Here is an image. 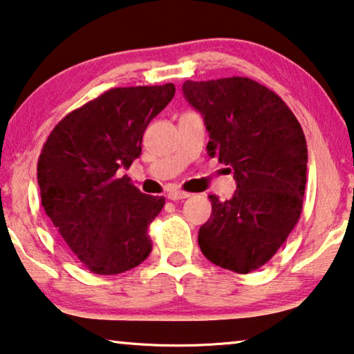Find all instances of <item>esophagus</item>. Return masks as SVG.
I'll use <instances>...</instances> for the list:
<instances>
[{"label": "esophagus", "instance_id": "obj_1", "mask_svg": "<svg viewBox=\"0 0 354 354\" xmlns=\"http://www.w3.org/2000/svg\"><path fill=\"white\" fill-rule=\"evenodd\" d=\"M167 197L170 200H175V202H176V200H183V198L191 197V194L184 192V191H176V189H171V191H168Z\"/></svg>", "mask_w": 354, "mask_h": 354}]
</instances>
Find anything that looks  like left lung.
Wrapping results in <instances>:
<instances>
[{"mask_svg":"<svg viewBox=\"0 0 354 354\" xmlns=\"http://www.w3.org/2000/svg\"><path fill=\"white\" fill-rule=\"evenodd\" d=\"M183 92L203 115L208 154L229 165L236 181L232 198L209 195L200 250L227 270H257L275 256L302 213L308 162L302 127L275 92L250 77L186 81Z\"/></svg>","mask_w":354,"mask_h":354,"instance_id":"obj_1","label":"left lung"}]
</instances>
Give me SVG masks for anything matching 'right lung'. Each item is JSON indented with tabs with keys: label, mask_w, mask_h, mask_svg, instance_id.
<instances>
[{
	"label": "right lung",
	"mask_w": 354,
	"mask_h": 354,
	"mask_svg": "<svg viewBox=\"0 0 354 354\" xmlns=\"http://www.w3.org/2000/svg\"><path fill=\"white\" fill-rule=\"evenodd\" d=\"M173 84L109 88L54 127L38 160L41 203L92 273L118 275L152 251L149 224L165 198L118 176L141 154L146 127L171 102Z\"/></svg>",
	"instance_id": "obj_1"
}]
</instances>
